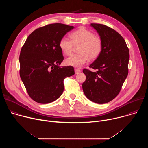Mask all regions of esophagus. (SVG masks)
Wrapping results in <instances>:
<instances>
[{
	"label": "esophagus",
	"mask_w": 148,
	"mask_h": 148,
	"mask_svg": "<svg viewBox=\"0 0 148 148\" xmlns=\"http://www.w3.org/2000/svg\"><path fill=\"white\" fill-rule=\"evenodd\" d=\"M74 71H75V73L76 74H78V73H79L81 71V70H79V69H75V70H74Z\"/></svg>",
	"instance_id": "esophagus-1"
}]
</instances>
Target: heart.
<instances>
[{"label":"heart","mask_w":148,"mask_h":148,"mask_svg":"<svg viewBox=\"0 0 148 148\" xmlns=\"http://www.w3.org/2000/svg\"><path fill=\"white\" fill-rule=\"evenodd\" d=\"M70 36L71 40L66 37L60 39L58 44L60 49L64 54L69 56L72 52L73 45L80 44L78 50L79 53L69 57L66 60L67 65L79 67L86 64L90 57L94 59L101 54L102 49V39L92 32L81 27L72 32Z\"/></svg>","instance_id":"heart-1"}]
</instances>
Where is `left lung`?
<instances>
[{
    "label": "left lung",
    "instance_id": "1",
    "mask_svg": "<svg viewBox=\"0 0 148 148\" xmlns=\"http://www.w3.org/2000/svg\"><path fill=\"white\" fill-rule=\"evenodd\" d=\"M102 41V49L89 66L96 72L84 69L86 79L82 90L86 97L97 103H107L119 93L128 76L130 53L123 38L113 29L91 23Z\"/></svg>",
    "mask_w": 148,
    "mask_h": 148
}]
</instances>
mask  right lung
Wrapping results in <instances>:
<instances>
[{
	"instance_id": "right-lung-1",
	"label": "right lung",
	"mask_w": 148,
	"mask_h": 148,
	"mask_svg": "<svg viewBox=\"0 0 148 148\" xmlns=\"http://www.w3.org/2000/svg\"><path fill=\"white\" fill-rule=\"evenodd\" d=\"M74 27L54 23L38 28L21 49L20 76L34 101L48 103L57 99L64 91V79L75 74L72 66H60L64 57L58 46L60 39Z\"/></svg>"
}]
</instances>
